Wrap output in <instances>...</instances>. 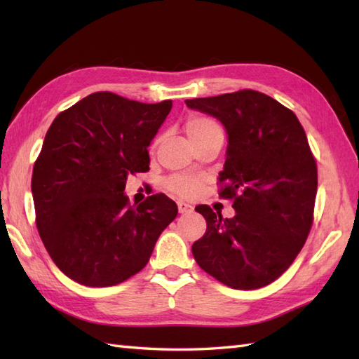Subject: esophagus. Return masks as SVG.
I'll use <instances>...</instances> for the list:
<instances>
[{
    "label": "esophagus",
    "mask_w": 359,
    "mask_h": 359,
    "mask_svg": "<svg viewBox=\"0 0 359 359\" xmlns=\"http://www.w3.org/2000/svg\"><path fill=\"white\" fill-rule=\"evenodd\" d=\"M177 208H179V212H182V215H184V212H191L193 211L191 205L185 203V202H179L177 203Z\"/></svg>",
    "instance_id": "1"
}]
</instances>
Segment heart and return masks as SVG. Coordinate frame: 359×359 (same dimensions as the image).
Listing matches in <instances>:
<instances>
[{
	"mask_svg": "<svg viewBox=\"0 0 359 359\" xmlns=\"http://www.w3.org/2000/svg\"><path fill=\"white\" fill-rule=\"evenodd\" d=\"M185 129H187L189 140H196L207 133L216 131V129H220V128L216 121H212L210 118L194 117V118H189L187 121ZM165 187L174 194H177L180 197H188V196H193L197 191V188H199V180L193 177V175L179 174V175H172V177L168 179L165 182Z\"/></svg>",
	"mask_w": 359,
	"mask_h": 359,
	"instance_id": "b5f03b06",
	"label": "heart"
}]
</instances>
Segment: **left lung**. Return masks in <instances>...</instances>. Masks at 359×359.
I'll return each instance as SVG.
<instances>
[{
	"mask_svg": "<svg viewBox=\"0 0 359 359\" xmlns=\"http://www.w3.org/2000/svg\"><path fill=\"white\" fill-rule=\"evenodd\" d=\"M185 103L225 128L220 196L233 199L236 211L224 219L196 207L207 220L191 248L196 262L236 290L269 285L292 265L313 222L318 171L307 135L292 111L257 90Z\"/></svg>",
	"mask_w": 359,
	"mask_h": 359,
	"instance_id": "left-lung-1",
	"label": "left lung"
}]
</instances>
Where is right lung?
<instances>
[{
  "label": "right lung",
  "mask_w": 359,
  "mask_h": 359,
  "mask_svg": "<svg viewBox=\"0 0 359 359\" xmlns=\"http://www.w3.org/2000/svg\"><path fill=\"white\" fill-rule=\"evenodd\" d=\"M172 108L95 93L58 114L32 174L36 228L67 278L117 285L148 264L158 236L177 216L165 194L128 203L129 174L149 170L148 147Z\"/></svg>",
  "instance_id": "obj_1"
}]
</instances>
